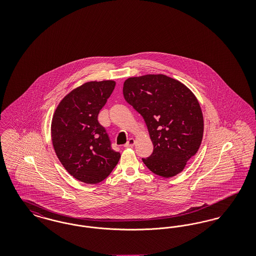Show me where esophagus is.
Masks as SVG:
<instances>
[{"label": "esophagus", "mask_w": 256, "mask_h": 256, "mask_svg": "<svg viewBox=\"0 0 256 256\" xmlns=\"http://www.w3.org/2000/svg\"><path fill=\"white\" fill-rule=\"evenodd\" d=\"M134 144H135V140H134V138H130L128 139V141L124 144V148H130V146H134Z\"/></svg>", "instance_id": "34e87169"}]
</instances>
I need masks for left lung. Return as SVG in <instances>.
<instances>
[{
    "label": "left lung",
    "instance_id": "obj_1",
    "mask_svg": "<svg viewBox=\"0 0 256 256\" xmlns=\"http://www.w3.org/2000/svg\"><path fill=\"white\" fill-rule=\"evenodd\" d=\"M124 100L144 118L154 144L150 158L142 159L154 174L172 178L182 172L198 150L204 136V116L194 93L165 74L128 78Z\"/></svg>",
    "mask_w": 256,
    "mask_h": 256
}]
</instances>
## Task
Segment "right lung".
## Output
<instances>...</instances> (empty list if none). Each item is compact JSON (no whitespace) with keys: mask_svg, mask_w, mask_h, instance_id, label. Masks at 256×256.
<instances>
[{"mask_svg":"<svg viewBox=\"0 0 256 256\" xmlns=\"http://www.w3.org/2000/svg\"><path fill=\"white\" fill-rule=\"evenodd\" d=\"M115 84L114 80L89 82L74 88L61 100L52 116L50 134L56 156L65 170L86 184L106 180L121 158L98 122Z\"/></svg>","mask_w":256,"mask_h":256,"instance_id":"add662e5","label":"right lung"}]
</instances>
